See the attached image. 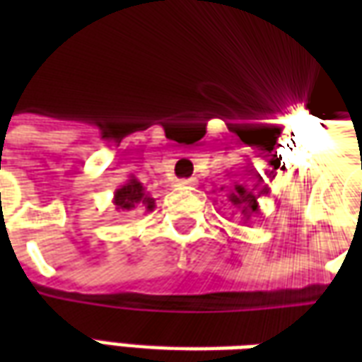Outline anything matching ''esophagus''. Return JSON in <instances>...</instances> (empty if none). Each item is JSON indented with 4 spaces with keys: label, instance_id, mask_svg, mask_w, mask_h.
I'll list each match as a JSON object with an SVG mask.
<instances>
[{
    "label": "esophagus",
    "instance_id": "esophagus-1",
    "mask_svg": "<svg viewBox=\"0 0 362 362\" xmlns=\"http://www.w3.org/2000/svg\"><path fill=\"white\" fill-rule=\"evenodd\" d=\"M196 184V178H184V180L176 182V186H180V188H186V186H194Z\"/></svg>",
    "mask_w": 362,
    "mask_h": 362
}]
</instances>
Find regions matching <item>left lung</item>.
I'll use <instances>...</instances> for the list:
<instances>
[{"label":"left lung","mask_w":362,"mask_h":362,"mask_svg":"<svg viewBox=\"0 0 362 362\" xmlns=\"http://www.w3.org/2000/svg\"><path fill=\"white\" fill-rule=\"evenodd\" d=\"M228 202L238 207L240 213L244 215V219H256L259 215L258 197L254 192H248L243 184H235L233 189L228 192Z\"/></svg>","instance_id":"1"}]
</instances>
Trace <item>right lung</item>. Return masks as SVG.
<instances>
[{
    "mask_svg": "<svg viewBox=\"0 0 362 362\" xmlns=\"http://www.w3.org/2000/svg\"><path fill=\"white\" fill-rule=\"evenodd\" d=\"M112 204L116 205V211H153L155 209V197L151 196L143 184L135 176H129L126 184H122L114 192Z\"/></svg>",
    "mask_w": 362,
    "mask_h": 362,
    "instance_id": "right-lung-1",
    "label": "right lung"
}]
</instances>
